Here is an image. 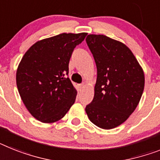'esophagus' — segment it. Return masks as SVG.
Returning <instances> with one entry per match:
<instances>
[{
  "label": "esophagus",
  "instance_id": "1",
  "mask_svg": "<svg viewBox=\"0 0 160 160\" xmlns=\"http://www.w3.org/2000/svg\"><path fill=\"white\" fill-rule=\"evenodd\" d=\"M84 86H85V84H84V83H83V84H78L77 85L78 88H79L80 90H81V89H82Z\"/></svg>",
  "mask_w": 160,
  "mask_h": 160
}]
</instances>
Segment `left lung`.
<instances>
[{
  "label": "left lung",
  "instance_id": "obj_1",
  "mask_svg": "<svg viewBox=\"0 0 160 160\" xmlns=\"http://www.w3.org/2000/svg\"><path fill=\"white\" fill-rule=\"evenodd\" d=\"M86 42L97 66L94 97L85 108L88 119L103 129L116 128L135 111L144 90L143 69L123 43L90 34Z\"/></svg>",
  "mask_w": 160,
  "mask_h": 160
}]
</instances>
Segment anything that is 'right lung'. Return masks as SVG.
Segmentation results:
<instances>
[{"label": "right lung", "instance_id": "right-lung-1", "mask_svg": "<svg viewBox=\"0 0 160 160\" xmlns=\"http://www.w3.org/2000/svg\"><path fill=\"white\" fill-rule=\"evenodd\" d=\"M86 32L62 33L38 41L18 64L16 84L22 102L39 121H58L75 102L77 90L67 75L74 48Z\"/></svg>", "mask_w": 160, "mask_h": 160}]
</instances>
